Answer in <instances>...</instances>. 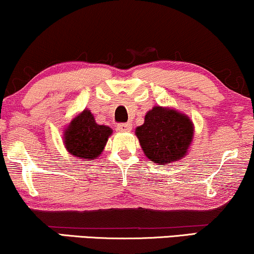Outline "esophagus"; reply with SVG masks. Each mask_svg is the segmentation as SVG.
<instances>
[{"label":"esophagus","mask_w":254,"mask_h":254,"mask_svg":"<svg viewBox=\"0 0 254 254\" xmlns=\"http://www.w3.org/2000/svg\"><path fill=\"white\" fill-rule=\"evenodd\" d=\"M117 129L122 132H129L132 129V124L131 123H122L117 125Z\"/></svg>","instance_id":"obj_1"}]
</instances>
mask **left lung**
I'll return each instance as SVG.
<instances>
[{"instance_id":"1","label":"left lung","mask_w":254,"mask_h":254,"mask_svg":"<svg viewBox=\"0 0 254 254\" xmlns=\"http://www.w3.org/2000/svg\"><path fill=\"white\" fill-rule=\"evenodd\" d=\"M135 135L144 155L159 165H170L188 155L194 125L185 113L173 107L154 106L137 127Z\"/></svg>"}]
</instances>
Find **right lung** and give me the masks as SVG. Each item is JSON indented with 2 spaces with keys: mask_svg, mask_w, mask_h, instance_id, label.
<instances>
[{
  "mask_svg": "<svg viewBox=\"0 0 254 254\" xmlns=\"http://www.w3.org/2000/svg\"><path fill=\"white\" fill-rule=\"evenodd\" d=\"M113 130L99 125L90 110L84 109L63 130V144L69 154L83 161L100 156Z\"/></svg>",
  "mask_w": 254,
  "mask_h": 254,
  "instance_id": "add662e5",
  "label": "right lung"
}]
</instances>
